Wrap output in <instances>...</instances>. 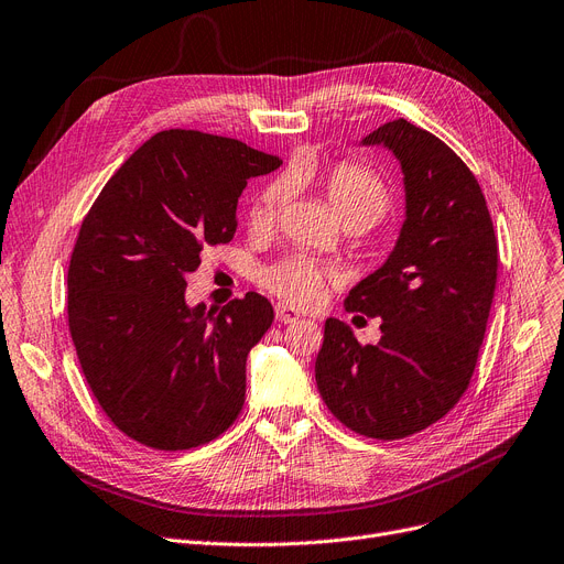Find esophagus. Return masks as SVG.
Returning a JSON list of instances; mask_svg holds the SVG:
<instances>
[{"label":"esophagus","mask_w":564,"mask_h":564,"mask_svg":"<svg viewBox=\"0 0 564 564\" xmlns=\"http://www.w3.org/2000/svg\"><path fill=\"white\" fill-rule=\"evenodd\" d=\"M274 311H276V321L279 323H295V321H300V311L288 306V304H276Z\"/></svg>","instance_id":"34e87169"}]
</instances>
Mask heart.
<instances>
[{
	"instance_id": "heart-1",
	"label": "heart",
	"mask_w": 564,
	"mask_h": 564,
	"mask_svg": "<svg viewBox=\"0 0 564 564\" xmlns=\"http://www.w3.org/2000/svg\"><path fill=\"white\" fill-rule=\"evenodd\" d=\"M290 191L292 184L288 177H279L269 184L253 207V226H272L281 207L290 198ZM323 191L343 226L361 224L364 228H371L389 207V193L380 177L355 163L334 165L323 180ZM329 279L332 274L327 269L306 256H288L276 264L267 267L260 276L269 292H274V295L295 306H311L321 300Z\"/></svg>"
}]
</instances>
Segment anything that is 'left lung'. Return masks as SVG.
Returning <instances> with one entry per match:
<instances>
[{
    "instance_id": "obj_1",
    "label": "left lung",
    "mask_w": 564,
    "mask_h": 564,
    "mask_svg": "<svg viewBox=\"0 0 564 564\" xmlns=\"http://www.w3.org/2000/svg\"><path fill=\"white\" fill-rule=\"evenodd\" d=\"M401 165L405 218L394 249L343 306L382 317L380 340L361 346L327 317L315 382L348 429L399 440L458 403L473 378L498 276V243L484 193L449 147L408 119L361 140Z\"/></svg>"
}]
</instances>
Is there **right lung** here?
Here are the masks:
<instances>
[{
  "label": "right lung",
  "instance_id": "add662e5",
  "mask_svg": "<svg viewBox=\"0 0 564 564\" xmlns=\"http://www.w3.org/2000/svg\"><path fill=\"white\" fill-rule=\"evenodd\" d=\"M281 165L232 138L161 131L85 216L68 264V329L112 424L140 445L191 449L221 435L247 394V357L274 308L247 292L221 311L186 302L200 251L228 243L247 180Z\"/></svg>",
  "mask_w": 564,
  "mask_h": 564
}]
</instances>
